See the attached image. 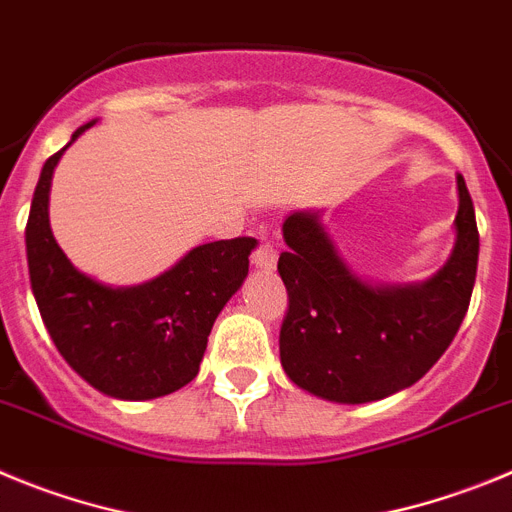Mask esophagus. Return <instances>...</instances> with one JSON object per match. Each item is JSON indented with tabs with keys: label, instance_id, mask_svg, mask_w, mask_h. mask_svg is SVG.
I'll use <instances>...</instances> for the list:
<instances>
[{
	"label": "esophagus",
	"instance_id": "obj_1",
	"mask_svg": "<svg viewBox=\"0 0 512 512\" xmlns=\"http://www.w3.org/2000/svg\"><path fill=\"white\" fill-rule=\"evenodd\" d=\"M252 265L257 267V270H275V265H278V250H275L273 242H260L257 245V250L252 252Z\"/></svg>",
	"mask_w": 512,
	"mask_h": 512
}]
</instances>
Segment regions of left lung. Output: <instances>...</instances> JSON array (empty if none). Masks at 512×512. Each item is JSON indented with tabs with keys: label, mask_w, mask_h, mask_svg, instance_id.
I'll return each instance as SVG.
<instances>
[{
	"label": "left lung",
	"mask_w": 512,
	"mask_h": 512,
	"mask_svg": "<svg viewBox=\"0 0 512 512\" xmlns=\"http://www.w3.org/2000/svg\"><path fill=\"white\" fill-rule=\"evenodd\" d=\"M454 252L434 278L372 285L336 252L319 211L283 222L278 273L288 290L280 365L298 388L334 403H370L421 380L457 336L472 298L480 232L457 176Z\"/></svg>",
	"instance_id": "left-lung-1"
}]
</instances>
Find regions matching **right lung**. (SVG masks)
<instances>
[{
    "label": "right lung",
    "mask_w": 512,
    "mask_h": 512,
    "mask_svg": "<svg viewBox=\"0 0 512 512\" xmlns=\"http://www.w3.org/2000/svg\"><path fill=\"white\" fill-rule=\"evenodd\" d=\"M91 124L78 127L71 142ZM66 147L45 160L25 229L30 283L45 329L68 365L109 398L176 393L199 375L211 326L245 283L257 239L193 247L178 265L132 288L96 283L78 273L50 232V181Z\"/></svg>",
    "instance_id": "1"
}]
</instances>
